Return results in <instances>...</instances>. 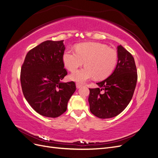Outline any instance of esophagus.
<instances>
[{
  "instance_id": "34e87169",
  "label": "esophagus",
  "mask_w": 158,
  "mask_h": 158,
  "mask_svg": "<svg viewBox=\"0 0 158 158\" xmlns=\"http://www.w3.org/2000/svg\"><path fill=\"white\" fill-rule=\"evenodd\" d=\"M76 88H80L81 87L83 86L82 84H79V83H76Z\"/></svg>"
}]
</instances>
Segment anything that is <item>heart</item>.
<instances>
[{"mask_svg":"<svg viewBox=\"0 0 158 158\" xmlns=\"http://www.w3.org/2000/svg\"><path fill=\"white\" fill-rule=\"evenodd\" d=\"M65 66L74 71L82 66L85 67L74 71L70 75V79L78 83L95 77L102 80L111 74L116 67L118 60L117 52L104 44L96 42H88L76 47V51L66 50L63 56Z\"/></svg>","mask_w":158,"mask_h":158,"instance_id":"heart-1","label":"heart"}]
</instances>
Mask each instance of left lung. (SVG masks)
Instances as JSON below:
<instances>
[{"mask_svg":"<svg viewBox=\"0 0 158 158\" xmlns=\"http://www.w3.org/2000/svg\"><path fill=\"white\" fill-rule=\"evenodd\" d=\"M116 68L109 77L89 88L90 111L100 118L120 114L131 101L137 82V70L132 55L121 45L117 47Z\"/></svg>","mask_w":158,"mask_h":158,"instance_id":"obj_1","label":"left lung"}]
</instances>
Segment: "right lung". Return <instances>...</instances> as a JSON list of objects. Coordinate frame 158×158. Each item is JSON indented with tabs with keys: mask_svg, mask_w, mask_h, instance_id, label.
I'll return each instance as SVG.
<instances>
[{
	"mask_svg": "<svg viewBox=\"0 0 158 158\" xmlns=\"http://www.w3.org/2000/svg\"><path fill=\"white\" fill-rule=\"evenodd\" d=\"M63 40H47L27 52L22 66L23 94L35 111L47 117L63 114L76 90L74 82H62L67 74L63 56Z\"/></svg>",
	"mask_w": 158,
	"mask_h": 158,
	"instance_id": "right-lung-1",
	"label": "right lung"
}]
</instances>
